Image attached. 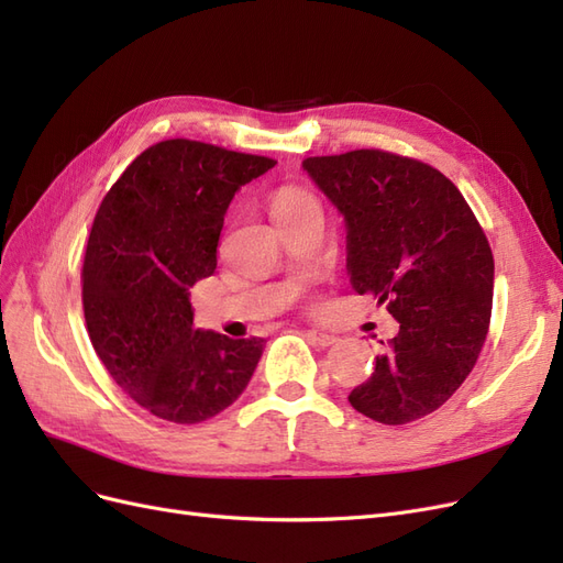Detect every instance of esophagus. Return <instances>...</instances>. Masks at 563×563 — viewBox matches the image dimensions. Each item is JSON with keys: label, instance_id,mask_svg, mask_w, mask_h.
<instances>
[{"label": "esophagus", "instance_id": "34e87169", "mask_svg": "<svg viewBox=\"0 0 563 563\" xmlns=\"http://www.w3.org/2000/svg\"><path fill=\"white\" fill-rule=\"evenodd\" d=\"M308 340L312 345H319V347H331L338 343L335 335L323 333V331H308Z\"/></svg>", "mask_w": 563, "mask_h": 563}]
</instances>
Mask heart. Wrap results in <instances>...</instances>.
I'll use <instances>...</instances> for the list:
<instances>
[{"mask_svg": "<svg viewBox=\"0 0 563 563\" xmlns=\"http://www.w3.org/2000/svg\"><path fill=\"white\" fill-rule=\"evenodd\" d=\"M310 199H312L310 195H305V192H300V190H282V192L275 197V201H272V216L282 213V211H291V209L300 207V203L310 201Z\"/></svg>", "mask_w": 563, "mask_h": 563, "instance_id": "heart-1", "label": "heart"}]
</instances>
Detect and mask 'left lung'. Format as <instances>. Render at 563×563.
<instances>
[{"mask_svg": "<svg viewBox=\"0 0 563 563\" xmlns=\"http://www.w3.org/2000/svg\"><path fill=\"white\" fill-rule=\"evenodd\" d=\"M345 220L347 275L399 321L356 411L383 424L428 416L463 385L490 321L493 253L457 187L437 168L383 150L302 159Z\"/></svg>", "mask_w": 563, "mask_h": 563, "instance_id": "8db88e82", "label": "left lung"}]
</instances>
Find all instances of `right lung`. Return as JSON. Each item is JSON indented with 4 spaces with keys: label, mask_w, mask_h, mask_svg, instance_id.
Instances as JSON below:
<instances>
[{
    "label": "right lung",
    "mask_w": 563,
    "mask_h": 563,
    "mask_svg": "<svg viewBox=\"0 0 563 563\" xmlns=\"http://www.w3.org/2000/svg\"><path fill=\"white\" fill-rule=\"evenodd\" d=\"M275 159L199 141L135 157L96 213L81 269L84 319L112 380L152 416L203 422L240 399L263 338L192 327L190 288L211 277L230 201Z\"/></svg>",
    "instance_id": "right-lung-1"
}]
</instances>
